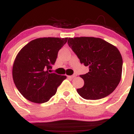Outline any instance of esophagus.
<instances>
[{
  "instance_id": "1",
  "label": "esophagus",
  "mask_w": 134,
  "mask_h": 134,
  "mask_svg": "<svg viewBox=\"0 0 134 134\" xmlns=\"http://www.w3.org/2000/svg\"><path fill=\"white\" fill-rule=\"evenodd\" d=\"M77 76V75L76 74H74V75H72V76H67L68 77H70V78H74V77H76Z\"/></svg>"
}]
</instances>
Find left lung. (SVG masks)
<instances>
[{"label": "left lung", "instance_id": "8db88e82", "mask_svg": "<svg viewBox=\"0 0 134 134\" xmlns=\"http://www.w3.org/2000/svg\"><path fill=\"white\" fill-rule=\"evenodd\" d=\"M69 46L88 66L90 71L81 75L84 81L77 91L86 99H99L108 96L120 81L123 60L119 50L104 40L94 37L69 38Z\"/></svg>", "mask_w": 134, "mask_h": 134}]
</instances>
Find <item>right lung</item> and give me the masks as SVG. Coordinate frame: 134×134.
I'll return each instance as SVG.
<instances>
[{
	"label": "right lung",
	"instance_id": "add662e5",
	"mask_svg": "<svg viewBox=\"0 0 134 134\" xmlns=\"http://www.w3.org/2000/svg\"><path fill=\"white\" fill-rule=\"evenodd\" d=\"M68 38H40L20 50L14 62L13 77L20 93L36 103L47 102L55 94L65 76L49 73L58 52Z\"/></svg>",
	"mask_w": 134,
	"mask_h": 134
}]
</instances>
